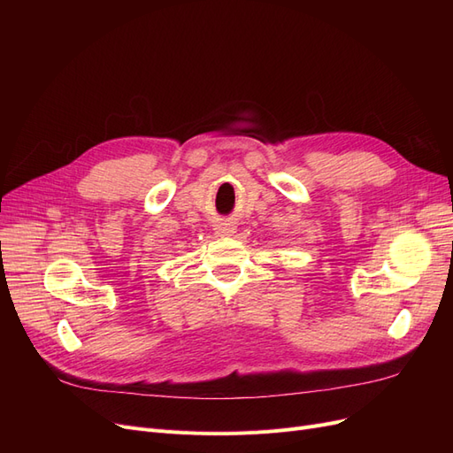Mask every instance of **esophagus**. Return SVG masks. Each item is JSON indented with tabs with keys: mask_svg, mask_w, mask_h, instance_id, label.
Here are the masks:
<instances>
[{
	"mask_svg": "<svg viewBox=\"0 0 453 453\" xmlns=\"http://www.w3.org/2000/svg\"><path fill=\"white\" fill-rule=\"evenodd\" d=\"M234 232H236V226L232 223H219L215 226V234H219V236H232Z\"/></svg>",
	"mask_w": 453,
	"mask_h": 453,
	"instance_id": "1",
	"label": "esophagus"
}]
</instances>
